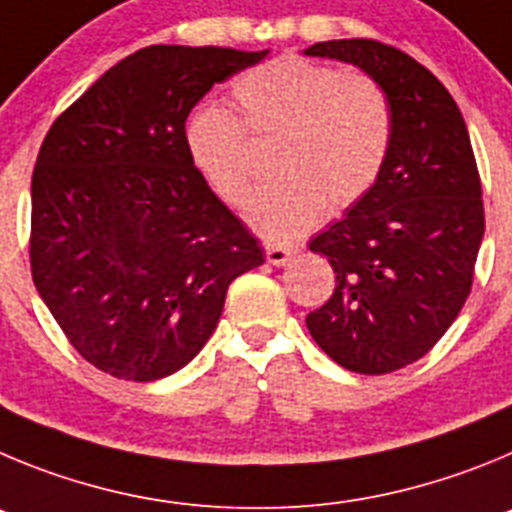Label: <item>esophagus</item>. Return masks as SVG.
<instances>
[{
    "instance_id": "34e87169",
    "label": "esophagus",
    "mask_w": 512,
    "mask_h": 512,
    "mask_svg": "<svg viewBox=\"0 0 512 512\" xmlns=\"http://www.w3.org/2000/svg\"><path fill=\"white\" fill-rule=\"evenodd\" d=\"M265 255H267V262L270 265H285V262L290 260V255H293V250L285 245H267L265 247Z\"/></svg>"
}]
</instances>
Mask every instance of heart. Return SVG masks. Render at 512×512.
<instances>
[{
	"instance_id": "obj_1",
	"label": "heart",
	"mask_w": 512,
	"mask_h": 512,
	"mask_svg": "<svg viewBox=\"0 0 512 512\" xmlns=\"http://www.w3.org/2000/svg\"><path fill=\"white\" fill-rule=\"evenodd\" d=\"M242 119L201 107L186 124V150L206 186L242 206L255 186L252 135L278 140L275 178L250 204V224L267 239H293L324 206L344 211L377 186L395 140L388 89L365 71L280 55L234 86Z\"/></svg>"
}]
</instances>
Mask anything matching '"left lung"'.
<instances>
[{
  "label": "left lung",
  "mask_w": 512,
  "mask_h": 512,
  "mask_svg": "<svg viewBox=\"0 0 512 512\" xmlns=\"http://www.w3.org/2000/svg\"><path fill=\"white\" fill-rule=\"evenodd\" d=\"M306 55L375 76L395 107V140L377 186L308 242L336 288L306 326L336 365L385 375L421 359L462 311L485 234L467 124L426 66L370 38L326 40Z\"/></svg>",
  "instance_id": "obj_1"
}]
</instances>
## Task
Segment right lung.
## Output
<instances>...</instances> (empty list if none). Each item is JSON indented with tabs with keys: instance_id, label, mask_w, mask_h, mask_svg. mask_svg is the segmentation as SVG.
<instances>
[{
	"instance_id": "1",
	"label": "right lung",
	"mask_w": 512,
	"mask_h": 512,
	"mask_svg": "<svg viewBox=\"0 0 512 512\" xmlns=\"http://www.w3.org/2000/svg\"><path fill=\"white\" fill-rule=\"evenodd\" d=\"M265 55L150 45L45 135L32 170V280L96 370L135 382L181 370L214 334L232 280L265 262L186 150L191 109Z\"/></svg>"
}]
</instances>
